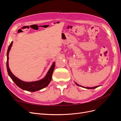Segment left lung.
<instances>
[{
	"label": "left lung",
	"mask_w": 121,
	"mask_h": 121,
	"mask_svg": "<svg viewBox=\"0 0 121 121\" xmlns=\"http://www.w3.org/2000/svg\"><path fill=\"white\" fill-rule=\"evenodd\" d=\"M75 84H76L77 85H78V86H80V87H83V86H81V85H79V84H78L77 83H76L75 82ZM99 86H95V87H84V88H87V89H94V88H97V87H99Z\"/></svg>",
	"instance_id": "obj_1"
}]
</instances>
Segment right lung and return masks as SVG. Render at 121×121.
<instances>
[{
  "mask_svg": "<svg viewBox=\"0 0 121 121\" xmlns=\"http://www.w3.org/2000/svg\"><path fill=\"white\" fill-rule=\"evenodd\" d=\"M12 44L13 41L11 42L10 45H9L8 52H7L6 68L9 75V76L11 79H12L13 81L20 88L25 90L30 91V92H35V91L41 90L48 86L51 81V80H52V75L55 67V64H56V63L54 62V63H53L52 66L51 67V68L49 69V71L48 73H47L46 76L45 77V78L42 79V80H39V81H38L32 82H26L21 81V80L17 78L13 74V73L10 71V69L9 67V54Z\"/></svg>",
  "mask_w": 121,
  "mask_h": 121,
  "instance_id": "obj_1",
  "label": "right lung"
}]
</instances>
